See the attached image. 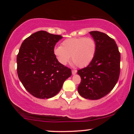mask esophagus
I'll use <instances>...</instances> for the list:
<instances>
[{
	"label": "esophagus",
	"instance_id": "esophagus-1",
	"mask_svg": "<svg viewBox=\"0 0 134 134\" xmlns=\"http://www.w3.org/2000/svg\"><path fill=\"white\" fill-rule=\"evenodd\" d=\"M76 73H77V70H72V74L73 75H75Z\"/></svg>",
	"mask_w": 134,
	"mask_h": 134
}]
</instances>
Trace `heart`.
<instances>
[{
	"label": "heart",
	"mask_w": 134,
	"mask_h": 134,
	"mask_svg": "<svg viewBox=\"0 0 134 134\" xmlns=\"http://www.w3.org/2000/svg\"><path fill=\"white\" fill-rule=\"evenodd\" d=\"M96 51V43L93 38L79 37L64 40L61 47L55 48L54 54L62 65H66L71 56L74 65L83 68L90 65L93 61Z\"/></svg>",
	"instance_id": "heart-1"
}]
</instances>
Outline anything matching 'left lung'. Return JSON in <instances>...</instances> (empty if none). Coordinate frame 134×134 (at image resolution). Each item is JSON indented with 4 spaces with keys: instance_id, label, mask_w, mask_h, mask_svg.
<instances>
[{
    "instance_id": "obj_1",
    "label": "left lung",
    "mask_w": 134,
    "mask_h": 134,
    "mask_svg": "<svg viewBox=\"0 0 134 134\" xmlns=\"http://www.w3.org/2000/svg\"><path fill=\"white\" fill-rule=\"evenodd\" d=\"M90 33L96 41V54L90 65L77 70L81 78L77 90L83 98L95 100L108 94L116 85L120 53L114 40L107 34L98 31Z\"/></svg>"
}]
</instances>
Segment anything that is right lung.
<instances>
[{
    "instance_id": "right-lung-1",
    "label": "right lung",
    "mask_w": 134,
    "mask_h": 134,
    "mask_svg": "<svg viewBox=\"0 0 134 134\" xmlns=\"http://www.w3.org/2000/svg\"><path fill=\"white\" fill-rule=\"evenodd\" d=\"M62 36L39 31L26 38L17 56V72L23 86L40 99L55 96L64 81L71 76V69L61 64L54 47Z\"/></svg>"
}]
</instances>
